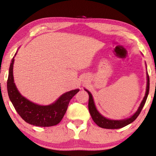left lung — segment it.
Here are the masks:
<instances>
[{
  "mask_svg": "<svg viewBox=\"0 0 156 156\" xmlns=\"http://www.w3.org/2000/svg\"><path fill=\"white\" fill-rule=\"evenodd\" d=\"M147 89H146V93H145V96L144 97L143 100L141 102L140 105L138 107L137 112L134 113V114L131 116L129 118H126V119L121 120H110L107 119L104 116H102L100 113L98 112L96 109V106H95L94 102L93 97H92L91 94L89 92L88 90L84 89L87 93L89 94V113H90V115L91 116L92 119L94 121V122L98 126H99L101 128H105V129H120L122 128L124 126L129 125V124L133 122L134 120H135L138 116L139 115L141 111L143 108L144 105L146 102V100L147 98L148 94H149V76L148 75V73H147Z\"/></svg>",
  "mask_w": 156,
  "mask_h": 156,
  "instance_id": "8db88e82",
  "label": "left lung"
}]
</instances>
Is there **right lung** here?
Instances as JSON below:
<instances>
[{"instance_id":"right-lung-1","label":"right lung","mask_w":156,"mask_h":156,"mask_svg":"<svg viewBox=\"0 0 156 156\" xmlns=\"http://www.w3.org/2000/svg\"><path fill=\"white\" fill-rule=\"evenodd\" d=\"M14 62V57L12 58L9 67L7 86L9 98L16 111L26 122L30 125L43 127L58 125L67 112L71 99L80 89L66 92L51 105L43 106L34 103L23 96L15 85L13 76Z\"/></svg>"}]
</instances>
